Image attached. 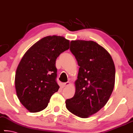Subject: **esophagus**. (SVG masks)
<instances>
[{
	"instance_id": "esophagus-1",
	"label": "esophagus",
	"mask_w": 133,
	"mask_h": 133,
	"mask_svg": "<svg viewBox=\"0 0 133 133\" xmlns=\"http://www.w3.org/2000/svg\"><path fill=\"white\" fill-rule=\"evenodd\" d=\"M70 83L69 82H66V83H63L61 84V87H62V88H65V87H66V86H67L70 85Z\"/></svg>"
}]
</instances>
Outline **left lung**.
I'll list each match as a JSON object with an SVG mask.
<instances>
[{"label":"left lung","instance_id":"left-lung-1","mask_svg":"<svg viewBox=\"0 0 133 133\" xmlns=\"http://www.w3.org/2000/svg\"><path fill=\"white\" fill-rule=\"evenodd\" d=\"M70 51L78 66L74 96L66 100V109L86 118L98 112L108 101L115 82V67L111 56L95 42L71 41Z\"/></svg>","mask_w":133,"mask_h":133}]
</instances>
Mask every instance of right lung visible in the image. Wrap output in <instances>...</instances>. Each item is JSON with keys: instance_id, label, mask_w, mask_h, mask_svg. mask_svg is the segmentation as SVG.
<instances>
[{"instance_id": "add662e5", "label": "right lung", "mask_w": 133, "mask_h": 133, "mask_svg": "<svg viewBox=\"0 0 133 133\" xmlns=\"http://www.w3.org/2000/svg\"><path fill=\"white\" fill-rule=\"evenodd\" d=\"M70 41L61 36H48L34 44L17 67L15 86L20 103L30 112L47 107L53 94L58 91L56 60L69 49Z\"/></svg>"}]
</instances>
